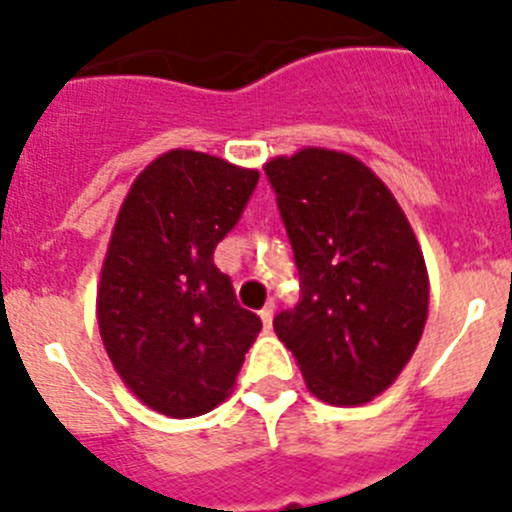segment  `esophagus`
<instances>
[{"mask_svg": "<svg viewBox=\"0 0 512 512\" xmlns=\"http://www.w3.org/2000/svg\"><path fill=\"white\" fill-rule=\"evenodd\" d=\"M261 320H264L266 328H271V323H274V302H269V305L261 310Z\"/></svg>", "mask_w": 512, "mask_h": 512, "instance_id": "34e87169", "label": "esophagus"}]
</instances>
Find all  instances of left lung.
<instances>
[{
    "label": "left lung",
    "mask_w": 512,
    "mask_h": 512,
    "mask_svg": "<svg viewBox=\"0 0 512 512\" xmlns=\"http://www.w3.org/2000/svg\"><path fill=\"white\" fill-rule=\"evenodd\" d=\"M300 269L302 300L274 318L307 390L336 408L382 395L428 318V269L395 194L333 148L264 164Z\"/></svg>",
    "instance_id": "left-lung-1"
}]
</instances>
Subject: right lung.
Segmentation results:
<instances>
[{"mask_svg":"<svg viewBox=\"0 0 512 512\" xmlns=\"http://www.w3.org/2000/svg\"><path fill=\"white\" fill-rule=\"evenodd\" d=\"M259 171L174 148L135 176L97 284V323L115 372L169 418L217 408L261 330L212 264Z\"/></svg>","mask_w":512,"mask_h":512,"instance_id":"add662e5","label":"right lung"}]
</instances>
